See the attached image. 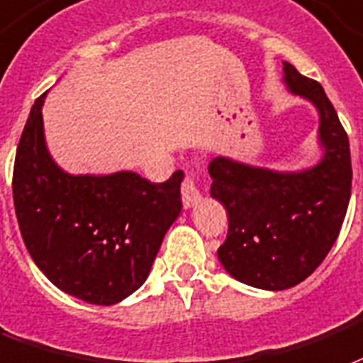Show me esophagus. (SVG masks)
<instances>
[{"mask_svg": "<svg viewBox=\"0 0 363 363\" xmlns=\"http://www.w3.org/2000/svg\"><path fill=\"white\" fill-rule=\"evenodd\" d=\"M201 201V191L199 187L195 185V179L189 172H185L184 184H182V203L185 208L195 207Z\"/></svg>", "mask_w": 363, "mask_h": 363, "instance_id": "1", "label": "esophagus"}]
</instances>
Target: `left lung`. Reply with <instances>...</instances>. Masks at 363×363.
Masks as SVG:
<instances>
[{"mask_svg": "<svg viewBox=\"0 0 363 363\" xmlns=\"http://www.w3.org/2000/svg\"><path fill=\"white\" fill-rule=\"evenodd\" d=\"M282 81L319 113L321 160L279 172L216 156L208 164L211 195L228 213L218 259L230 277L261 290H286L321 265L337 242L352 189L348 135L323 86L284 62Z\"/></svg>", "mask_w": 363, "mask_h": 363, "instance_id": "1", "label": "left lung"}]
</instances>
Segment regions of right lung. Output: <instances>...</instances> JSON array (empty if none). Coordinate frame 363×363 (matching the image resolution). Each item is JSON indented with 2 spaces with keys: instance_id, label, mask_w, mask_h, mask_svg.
<instances>
[{
  "instance_id": "1",
  "label": "right lung",
  "mask_w": 363,
  "mask_h": 363,
  "mask_svg": "<svg viewBox=\"0 0 363 363\" xmlns=\"http://www.w3.org/2000/svg\"><path fill=\"white\" fill-rule=\"evenodd\" d=\"M34 102L13 170V201L30 257L48 280L86 303L113 306L143 286L182 213V172L150 184L135 172L67 174L50 155Z\"/></svg>"
}]
</instances>
